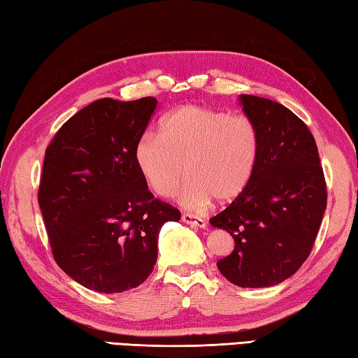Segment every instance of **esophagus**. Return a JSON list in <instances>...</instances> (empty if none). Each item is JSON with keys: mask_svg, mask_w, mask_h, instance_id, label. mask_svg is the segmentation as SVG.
<instances>
[{"mask_svg": "<svg viewBox=\"0 0 358 358\" xmlns=\"http://www.w3.org/2000/svg\"><path fill=\"white\" fill-rule=\"evenodd\" d=\"M182 220L185 222L187 225L195 227V228H206L208 227L206 220L198 217V215H195V214H182Z\"/></svg>", "mask_w": 358, "mask_h": 358, "instance_id": "34e87169", "label": "esophagus"}]
</instances>
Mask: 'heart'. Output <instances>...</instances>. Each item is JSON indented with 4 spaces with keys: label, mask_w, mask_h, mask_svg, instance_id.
<instances>
[{
    "label": "heart",
    "mask_w": 358,
    "mask_h": 358,
    "mask_svg": "<svg viewBox=\"0 0 358 358\" xmlns=\"http://www.w3.org/2000/svg\"><path fill=\"white\" fill-rule=\"evenodd\" d=\"M259 148V131L249 117L185 104L163 117L160 134L145 133L136 141L133 160L160 198H171L187 173L180 201L201 209L213 198L230 203L248 189Z\"/></svg>",
    "instance_id": "b5f03b06"
}]
</instances>
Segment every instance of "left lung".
Returning <instances> with one entry per match:
<instances>
[{
  "label": "left lung",
  "mask_w": 358,
  "mask_h": 358,
  "mask_svg": "<svg viewBox=\"0 0 358 358\" xmlns=\"http://www.w3.org/2000/svg\"><path fill=\"white\" fill-rule=\"evenodd\" d=\"M239 104L259 131L250 182L230 206L210 219L228 231L234 249L217 262L238 287L260 289L289 279L311 254L327 209V184L313 133L271 99L241 95Z\"/></svg>",
  "instance_id": "1"
}]
</instances>
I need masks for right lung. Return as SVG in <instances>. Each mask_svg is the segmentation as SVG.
I'll list each match as a JSON object with an SVG mask.
<instances>
[{
    "label": "right lung",
    "instance_id": "1",
    "mask_svg": "<svg viewBox=\"0 0 358 358\" xmlns=\"http://www.w3.org/2000/svg\"><path fill=\"white\" fill-rule=\"evenodd\" d=\"M157 99H96L63 124L45 149L38 201L52 254L90 290L120 294L149 278L158 233L180 219L154 198L133 149Z\"/></svg>",
    "mask_w": 358,
    "mask_h": 358
}]
</instances>
